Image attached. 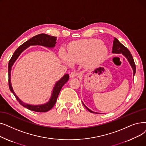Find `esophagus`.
I'll return each mask as SVG.
<instances>
[{"instance_id": "1", "label": "esophagus", "mask_w": 146, "mask_h": 146, "mask_svg": "<svg viewBox=\"0 0 146 146\" xmlns=\"http://www.w3.org/2000/svg\"><path fill=\"white\" fill-rule=\"evenodd\" d=\"M78 74L76 72H71L70 74V78H74V77L77 76Z\"/></svg>"}]
</instances>
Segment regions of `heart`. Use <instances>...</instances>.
Here are the masks:
<instances>
[{"label":"heart","mask_w":146,"mask_h":146,"mask_svg":"<svg viewBox=\"0 0 146 146\" xmlns=\"http://www.w3.org/2000/svg\"><path fill=\"white\" fill-rule=\"evenodd\" d=\"M107 53V48L98 39L81 40L72 43L69 46L67 54L61 50L60 56L61 60L68 64L71 62L85 61L88 67H94L102 61Z\"/></svg>","instance_id":"heart-1"}]
</instances>
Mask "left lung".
Returning a JSON list of instances; mask_svg holds the SVG:
<instances>
[{
  "instance_id": "left-lung-1",
  "label": "left lung",
  "mask_w": 146,
  "mask_h": 146,
  "mask_svg": "<svg viewBox=\"0 0 146 146\" xmlns=\"http://www.w3.org/2000/svg\"><path fill=\"white\" fill-rule=\"evenodd\" d=\"M112 52L113 53H116V54H120L122 53V54H123L126 58H127V60H128V61L129 62L130 64L133 69V72H134V74L135 75V72H136V66L135 64V62L134 61V58H133L132 56L131 55V54L130 53V51L128 50V49L127 48H126L125 46H123L122 44L120 43L116 38H114L113 40V48H112ZM84 106L87 109V110L90 111L91 113H97L96 112H94L92 111H91V110L89 109L88 108L84 105Z\"/></svg>"
}]
</instances>
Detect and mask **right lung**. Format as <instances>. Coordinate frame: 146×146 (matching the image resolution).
Segmentation results:
<instances>
[{"instance_id": "add662e5", "label": "right lung", "mask_w": 146, "mask_h": 146, "mask_svg": "<svg viewBox=\"0 0 146 146\" xmlns=\"http://www.w3.org/2000/svg\"><path fill=\"white\" fill-rule=\"evenodd\" d=\"M56 37L49 36L46 34H39L36 35L32 38H31L27 42H24L23 45L19 46L15 51L14 52V54L12 55L11 58L10 59L8 64V82H9V88L10 91L13 93L14 96L15 97L16 99L23 107H26L27 109L30 110L31 111H34L36 112H46L51 109L55 105L56 99L60 94V92L61 90L62 86L64 85L66 82L68 81L69 79V75L68 74H65L59 81L56 82L54 89L53 92L52 94L51 97H50L49 101L46 104H44L42 105H30L28 104L24 103L21 101L18 97L16 96V94L13 91V89L11 86V67L13 65L14 62L16 61L17 58L20 55V54L24 50L27 49L30 45H41L43 46H46L48 48H53L55 45V43H56Z\"/></svg>"}]
</instances>
